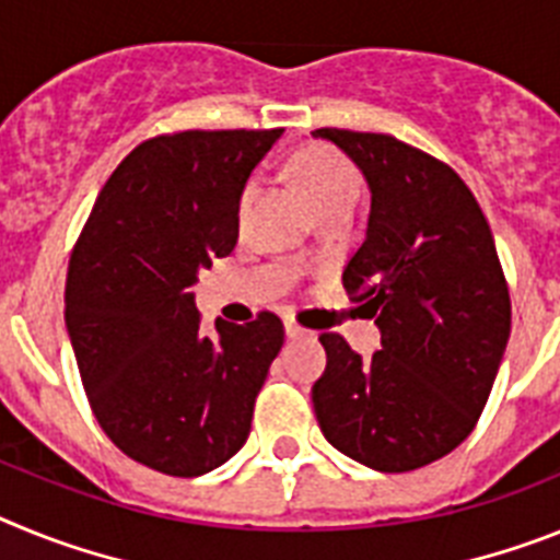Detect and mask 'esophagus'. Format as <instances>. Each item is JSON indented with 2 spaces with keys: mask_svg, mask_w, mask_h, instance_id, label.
Instances as JSON below:
<instances>
[{
  "mask_svg": "<svg viewBox=\"0 0 560 560\" xmlns=\"http://www.w3.org/2000/svg\"><path fill=\"white\" fill-rule=\"evenodd\" d=\"M284 332H287V338H307V335H313L310 329H304L301 324H295L293 318L284 320Z\"/></svg>",
  "mask_w": 560,
  "mask_h": 560,
  "instance_id": "1",
  "label": "esophagus"
}]
</instances>
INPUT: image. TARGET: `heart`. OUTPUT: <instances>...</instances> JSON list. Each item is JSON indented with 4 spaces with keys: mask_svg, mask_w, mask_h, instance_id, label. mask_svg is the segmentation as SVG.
I'll return each mask as SVG.
<instances>
[{
    "mask_svg": "<svg viewBox=\"0 0 560 560\" xmlns=\"http://www.w3.org/2000/svg\"><path fill=\"white\" fill-rule=\"evenodd\" d=\"M295 174H299L301 186L310 194L315 208L340 197H358V188H361L358 168H354L338 149H332V145H310V149H304V152L295 158ZM256 197H259V183L250 179V183L242 188L240 197L242 217L250 211Z\"/></svg>",
    "mask_w": 560,
    "mask_h": 560,
    "instance_id": "heart-1",
    "label": "heart"
}]
</instances>
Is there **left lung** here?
Masks as SVG:
<instances>
[{"mask_svg":"<svg viewBox=\"0 0 560 560\" xmlns=\"http://www.w3.org/2000/svg\"><path fill=\"white\" fill-rule=\"evenodd\" d=\"M358 163L372 191L366 240L343 287L381 327L363 361L324 332L313 386L318 425L340 454L406 474L465 442L510 338V290L482 208L448 163L392 135L315 129Z\"/></svg>","mask_w":560,"mask_h":560,"instance_id":"obj_1","label":"left lung"}]
</instances>
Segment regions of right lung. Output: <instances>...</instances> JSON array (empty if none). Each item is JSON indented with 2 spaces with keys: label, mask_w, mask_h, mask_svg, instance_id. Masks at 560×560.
I'll return each mask as SVG.
<instances>
[{
  "label": "right lung",
  "mask_w": 560,
  "mask_h": 560,
  "mask_svg": "<svg viewBox=\"0 0 560 560\" xmlns=\"http://www.w3.org/2000/svg\"><path fill=\"white\" fill-rule=\"evenodd\" d=\"M281 129H186L132 149L67 267L65 318L92 415L129 459L191 479L250 434L279 315L199 329L191 287L236 247L240 197Z\"/></svg>",
  "instance_id": "right-lung-1"
}]
</instances>
